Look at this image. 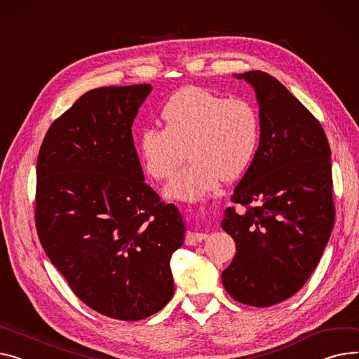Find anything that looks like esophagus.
<instances>
[{"mask_svg": "<svg viewBox=\"0 0 359 359\" xmlns=\"http://www.w3.org/2000/svg\"><path fill=\"white\" fill-rule=\"evenodd\" d=\"M206 238V233L202 232H186L184 235V243L186 245H196L198 243H202Z\"/></svg>", "mask_w": 359, "mask_h": 359, "instance_id": "34e87169", "label": "esophagus"}]
</instances>
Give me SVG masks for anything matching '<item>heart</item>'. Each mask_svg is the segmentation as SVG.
Wrapping results in <instances>:
<instances>
[{
  "label": "heart",
  "mask_w": 359,
  "mask_h": 359,
  "mask_svg": "<svg viewBox=\"0 0 359 359\" xmlns=\"http://www.w3.org/2000/svg\"><path fill=\"white\" fill-rule=\"evenodd\" d=\"M163 130L146 128L137 156L153 180L170 177L187 150L190 163L165 187V195L195 201L232 180L251 163L259 140V116L244 98H224L198 86L177 90L161 109Z\"/></svg>",
  "instance_id": "obj_1"
}]
</instances>
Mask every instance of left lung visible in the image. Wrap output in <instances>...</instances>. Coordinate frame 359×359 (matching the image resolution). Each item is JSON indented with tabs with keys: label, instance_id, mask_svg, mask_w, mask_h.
<instances>
[{
	"label": "left lung",
	"instance_id": "8db88e82",
	"mask_svg": "<svg viewBox=\"0 0 359 359\" xmlns=\"http://www.w3.org/2000/svg\"><path fill=\"white\" fill-rule=\"evenodd\" d=\"M245 79L259 105V144L236 184L222 228L236 254L222 283L236 302L269 307L297 293L312 276L335 222L330 147L320 123L276 78Z\"/></svg>",
	"mask_w": 359,
	"mask_h": 359
}]
</instances>
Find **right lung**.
Listing matches in <instances>:
<instances>
[{"mask_svg":"<svg viewBox=\"0 0 359 359\" xmlns=\"http://www.w3.org/2000/svg\"><path fill=\"white\" fill-rule=\"evenodd\" d=\"M151 85L92 89L47 130L37 157L34 219L53 266L86 306L146 319L173 296L179 209L144 182L133 123Z\"/></svg>","mask_w":359,"mask_h":359,"instance_id":"1","label":"right lung"}]
</instances>
